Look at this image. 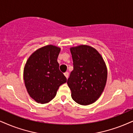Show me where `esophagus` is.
Instances as JSON below:
<instances>
[{"instance_id": "34e87169", "label": "esophagus", "mask_w": 133, "mask_h": 133, "mask_svg": "<svg viewBox=\"0 0 133 133\" xmlns=\"http://www.w3.org/2000/svg\"><path fill=\"white\" fill-rule=\"evenodd\" d=\"M64 74L65 77H66L67 78H68V77H69V72H65V73Z\"/></svg>"}]
</instances>
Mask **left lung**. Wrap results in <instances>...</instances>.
<instances>
[{
    "instance_id": "obj_1",
    "label": "left lung",
    "mask_w": 133,
    "mask_h": 133,
    "mask_svg": "<svg viewBox=\"0 0 133 133\" xmlns=\"http://www.w3.org/2000/svg\"><path fill=\"white\" fill-rule=\"evenodd\" d=\"M74 70L68 80L73 100L80 105L93 104L105 88L107 70L103 58L95 48L81 45L70 48Z\"/></svg>"
}]
</instances>
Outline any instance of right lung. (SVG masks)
Returning a JSON list of instances; mask_svg holds the SVG:
<instances>
[{
    "label": "right lung",
    "instance_id": "add662e5",
    "mask_svg": "<svg viewBox=\"0 0 133 133\" xmlns=\"http://www.w3.org/2000/svg\"><path fill=\"white\" fill-rule=\"evenodd\" d=\"M61 48L48 45L32 54L24 68V84L30 96L40 104L49 102L67 78L59 69L57 61Z\"/></svg>",
    "mask_w": 133,
    "mask_h": 133
}]
</instances>
